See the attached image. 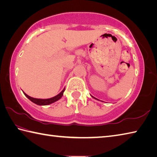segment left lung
<instances>
[{"mask_svg": "<svg viewBox=\"0 0 157 157\" xmlns=\"http://www.w3.org/2000/svg\"><path fill=\"white\" fill-rule=\"evenodd\" d=\"M91 97H92L93 98H94V99H96V100H99L98 99H97V98H94V96H91Z\"/></svg>", "mask_w": 157, "mask_h": 157, "instance_id": "left-lung-1", "label": "left lung"}]
</instances>
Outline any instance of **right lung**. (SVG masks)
Returning a JSON list of instances; mask_svg holds the SVG:
<instances>
[{
    "mask_svg": "<svg viewBox=\"0 0 157 157\" xmlns=\"http://www.w3.org/2000/svg\"><path fill=\"white\" fill-rule=\"evenodd\" d=\"M65 91V88L63 89V90H62L61 92L57 94V96H55L52 98H47V99H41V98H33L29 96V95H27L26 93H25L23 91L24 94H25V96L29 98V100H31V102H33L35 104H36L37 105H40V106H42V105H51L52 103L55 102H57V100H59V99H61V98L63 96V92Z\"/></svg>",
    "mask_w": 157,
    "mask_h": 157,
    "instance_id": "1",
    "label": "right lung"
}]
</instances>
